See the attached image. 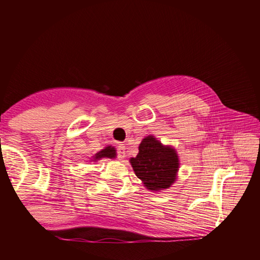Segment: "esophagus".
Wrapping results in <instances>:
<instances>
[{
	"instance_id": "esophagus-1",
	"label": "esophagus",
	"mask_w": 260,
	"mask_h": 260,
	"mask_svg": "<svg viewBox=\"0 0 260 260\" xmlns=\"http://www.w3.org/2000/svg\"><path fill=\"white\" fill-rule=\"evenodd\" d=\"M117 150H118V157L121 158V159L126 157V148L124 144H119V146L117 147Z\"/></svg>"
}]
</instances>
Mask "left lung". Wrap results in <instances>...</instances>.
Masks as SVG:
<instances>
[{"instance_id":"obj_1","label":"left lung","mask_w":260,"mask_h":260,"mask_svg":"<svg viewBox=\"0 0 260 260\" xmlns=\"http://www.w3.org/2000/svg\"><path fill=\"white\" fill-rule=\"evenodd\" d=\"M134 172L148 190L159 191L170 188L177 180L179 157L175 149L162 146L155 136L149 135L139 146V153L131 158Z\"/></svg>"}]
</instances>
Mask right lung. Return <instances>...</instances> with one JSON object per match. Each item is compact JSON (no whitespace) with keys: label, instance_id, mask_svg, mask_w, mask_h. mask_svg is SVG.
I'll use <instances>...</instances> for the list:
<instances>
[{"label":"right lung","instance_id":"1","mask_svg":"<svg viewBox=\"0 0 260 260\" xmlns=\"http://www.w3.org/2000/svg\"><path fill=\"white\" fill-rule=\"evenodd\" d=\"M117 156V152H116V149L112 146H108L105 147L102 150L99 151L98 153H95L93 156V160H100L101 158H116Z\"/></svg>","mask_w":260,"mask_h":260}]
</instances>
